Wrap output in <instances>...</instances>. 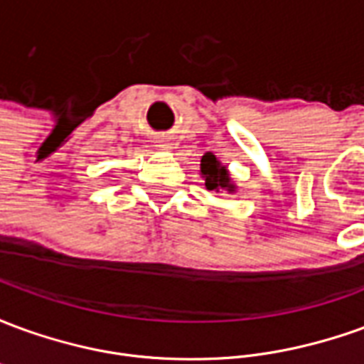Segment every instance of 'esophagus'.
Listing matches in <instances>:
<instances>
[{
    "label": "esophagus",
    "instance_id": "34e87169",
    "mask_svg": "<svg viewBox=\"0 0 364 364\" xmlns=\"http://www.w3.org/2000/svg\"><path fill=\"white\" fill-rule=\"evenodd\" d=\"M158 146H159V148H171V144H169V142H166V140H158Z\"/></svg>",
    "mask_w": 364,
    "mask_h": 364
}]
</instances>
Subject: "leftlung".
<instances>
[{
	"label": "left lung",
	"instance_id": "left-lung-1",
	"mask_svg": "<svg viewBox=\"0 0 364 364\" xmlns=\"http://www.w3.org/2000/svg\"><path fill=\"white\" fill-rule=\"evenodd\" d=\"M200 175H203L208 191H228V193L236 191V185L232 183L230 171L226 169V166H222L213 151H206L200 159Z\"/></svg>",
	"mask_w": 364,
	"mask_h": 364
}]
</instances>
